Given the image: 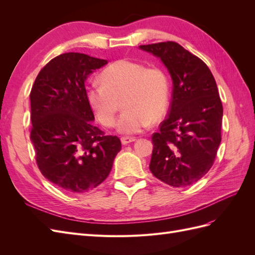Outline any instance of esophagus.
Returning <instances> with one entry per match:
<instances>
[{"mask_svg": "<svg viewBox=\"0 0 255 255\" xmlns=\"http://www.w3.org/2000/svg\"><path fill=\"white\" fill-rule=\"evenodd\" d=\"M135 140H136L135 137H129V136H123V137H121V142L123 144H128V143L133 142Z\"/></svg>", "mask_w": 255, "mask_h": 255, "instance_id": "esophagus-1", "label": "esophagus"}]
</instances>
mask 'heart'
Listing matches in <instances>:
<instances>
[{
	"instance_id": "heart-1",
	"label": "heart",
	"mask_w": 255,
	"mask_h": 255,
	"mask_svg": "<svg viewBox=\"0 0 255 255\" xmlns=\"http://www.w3.org/2000/svg\"><path fill=\"white\" fill-rule=\"evenodd\" d=\"M101 79L102 83H92L87 87L86 98L103 127L116 126L121 101L125 107L118 125L121 133H140L165 115L170 84L160 67L119 59L104 69Z\"/></svg>"
}]
</instances>
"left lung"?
<instances>
[{"label": "left lung", "mask_w": 255, "mask_h": 255, "mask_svg": "<svg viewBox=\"0 0 255 255\" xmlns=\"http://www.w3.org/2000/svg\"><path fill=\"white\" fill-rule=\"evenodd\" d=\"M161 59L173 89L168 117L153 133L150 170L173 187L194 184L212 168L221 141L222 103L210 68L174 41L139 45Z\"/></svg>", "instance_id": "obj_1"}]
</instances>
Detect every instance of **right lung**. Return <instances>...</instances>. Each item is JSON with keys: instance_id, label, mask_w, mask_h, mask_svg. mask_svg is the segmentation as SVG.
<instances>
[{"instance_id": "add662e5", "label": "right lung", "mask_w": 255, "mask_h": 255, "mask_svg": "<svg viewBox=\"0 0 255 255\" xmlns=\"http://www.w3.org/2000/svg\"><path fill=\"white\" fill-rule=\"evenodd\" d=\"M107 60L82 53L54 57L30 90V139L42 175L57 187L82 194L109 176L121 150L117 136L92 125L85 81Z\"/></svg>"}]
</instances>
